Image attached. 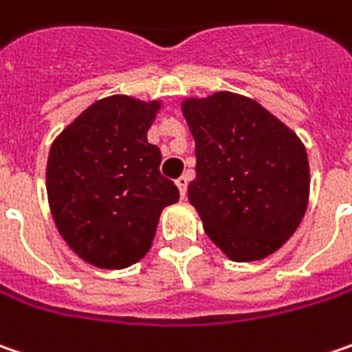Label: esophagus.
Returning <instances> with one entry per match:
<instances>
[{
	"label": "esophagus",
	"instance_id": "esophagus-1",
	"mask_svg": "<svg viewBox=\"0 0 352 352\" xmlns=\"http://www.w3.org/2000/svg\"><path fill=\"white\" fill-rule=\"evenodd\" d=\"M176 186H178V190H180V196L186 198V192H188V178H186V176L178 178V180H176Z\"/></svg>",
	"mask_w": 352,
	"mask_h": 352
}]
</instances>
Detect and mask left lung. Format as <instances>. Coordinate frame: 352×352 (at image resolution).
I'll return each instance as SVG.
<instances>
[{"mask_svg": "<svg viewBox=\"0 0 352 352\" xmlns=\"http://www.w3.org/2000/svg\"><path fill=\"white\" fill-rule=\"evenodd\" d=\"M182 113L196 140L188 198L208 237L234 261L277 252L307 210L303 142L254 98L228 91L186 98Z\"/></svg>", "mask_w": 352, "mask_h": 352, "instance_id": "1", "label": "left lung"}]
</instances>
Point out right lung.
I'll list each match as a JSON object with an SVG mask.
<instances>
[{"label": "right lung", "mask_w": 352, "mask_h": 352, "mask_svg": "<svg viewBox=\"0 0 352 352\" xmlns=\"http://www.w3.org/2000/svg\"><path fill=\"white\" fill-rule=\"evenodd\" d=\"M158 100L100 98L55 138L47 196L67 245L100 270H122L152 245L162 210L178 202L160 174L162 154L146 140Z\"/></svg>", "instance_id": "add662e5"}]
</instances>
